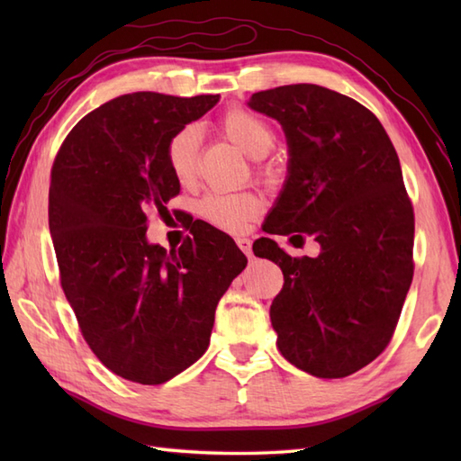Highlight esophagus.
Listing matches in <instances>:
<instances>
[{"label": "esophagus", "mask_w": 461, "mask_h": 461, "mask_svg": "<svg viewBox=\"0 0 461 461\" xmlns=\"http://www.w3.org/2000/svg\"><path fill=\"white\" fill-rule=\"evenodd\" d=\"M236 241H238L240 249H241L243 253H246L248 258H251V240H248V238H238Z\"/></svg>", "instance_id": "1"}]
</instances>
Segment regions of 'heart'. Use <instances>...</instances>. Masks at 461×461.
Here are the masks:
<instances>
[{"label": "heart", "instance_id": "heart-1", "mask_svg": "<svg viewBox=\"0 0 461 461\" xmlns=\"http://www.w3.org/2000/svg\"><path fill=\"white\" fill-rule=\"evenodd\" d=\"M220 131L225 139L248 154L249 158H259L267 154L276 142V132L271 126L246 109H230L220 119ZM200 132L194 126H184L166 144V164L180 184H190L198 174ZM269 166H259L261 174H269ZM261 212V200L253 192H210L198 203V213L203 221L221 231L238 233L256 220Z\"/></svg>", "mask_w": 461, "mask_h": 461}]
</instances>
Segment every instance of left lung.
I'll return each instance as SVG.
<instances>
[{"instance_id":"8db88e82","label":"left lung","mask_w":461,"mask_h":461,"mask_svg":"<svg viewBox=\"0 0 461 461\" xmlns=\"http://www.w3.org/2000/svg\"><path fill=\"white\" fill-rule=\"evenodd\" d=\"M249 106L281 122L291 156L263 230L321 246L317 258H291L269 238L253 243L283 271L269 309L277 347L312 376H348L388 347L414 276V208L398 154L366 106L325 86H277Z\"/></svg>"}]
</instances>
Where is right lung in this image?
Returning <instances> with one entry per match:
<instances>
[{
  "mask_svg": "<svg viewBox=\"0 0 461 461\" xmlns=\"http://www.w3.org/2000/svg\"><path fill=\"white\" fill-rule=\"evenodd\" d=\"M218 101L122 95L73 126L51 168L49 230L65 297L95 357L139 384H162L203 355L218 301L248 266L208 223L170 253L146 241V213L180 194L166 144Z\"/></svg>",
  "mask_w": 461,
  "mask_h": 461,
  "instance_id": "1",
  "label": "right lung"
}]
</instances>
